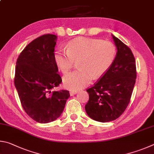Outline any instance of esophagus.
I'll return each instance as SVG.
<instances>
[{"instance_id":"1","label":"esophagus","mask_w":154,"mask_h":154,"mask_svg":"<svg viewBox=\"0 0 154 154\" xmlns=\"http://www.w3.org/2000/svg\"><path fill=\"white\" fill-rule=\"evenodd\" d=\"M77 93H78L77 91H70L69 94H70V95H71V96H73V95H75V94H76Z\"/></svg>"}]
</instances>
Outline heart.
I'll use <instances>...</instances> for the list:
<instances>
[{"mask_svg":"<svg viewBox=\"0 0 154 154\" xmlns=\"http://www.w3.org/2000/svg\"><path fill=\"white\" fill-rule=\"evenodd\" d=\"M116 55L115 45L109 41L91 38H77L67 43L66 51L58 49L54 60L59 69L66 74L78 61L79 69L65 75V87L77 90L101 77L114 62Z\"/></svg>","mask_w":154,"mask_h":154,"instance_id":"heart-1","label":"heart"}]
</instances>
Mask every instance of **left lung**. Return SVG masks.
Listing matches in <instances>:
<instances>
[{
    "label": "left lung",
    "instance_id": "8db88e82",
    "mask_svg": "<svg viewBox=\"0 0 154 154\" xmlns=\"http://www.w3.org/2000/svg\"><path fill=\"white\" fill-rule=\"evenodd\" d=\"M117 54L109 68L93 87L87 89L85 106L93 120L107 122L119 118L131 101L137 78L135 59L128 46L112 35Z\"/></svg>",
    "mask_w": 154,
    "mask_h": 154
}]
</instances>
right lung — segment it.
<instances>
[{"instance_id":"1","label":"right lung","mask_w":154,"mask_h":154,"mask_svg":"<svg viewBox=\"0 0 154 154\" xmlns=\"http://www.w3.org/2000/svg\"><path fill=\"white\" fill-rule=\"evenodd\" d=\"M57 36L44 34L29 43L19 55L14 83L23 109L32 119L48 123L60 116L68 91H51L62 82L54 60Z\"/></svg>"}]
</instances>
